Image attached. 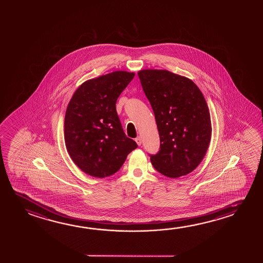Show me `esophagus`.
Segmentation results:
<instances>
[{"label":"esophagus","mask_w":263,"mask_h":263,"mask_svg":"<svg viewBox=\"0 0 263 263\" xmlns=\"http://www.w3.org/2000/svg\"><path fill=\"white\" fill-rule=\"evenodd\" d=\"M135 140H136V142H137L138 146H141V144H142V138H140V137H138Z\"/></svg>","instance_id":"1"}]
</instances>
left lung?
Wrapping results in <instances>:
<instances>
[{
    "label": "left lung",
    "instance_id": "8db88e82",
    "mask_svg": "<svg viewBox=\"0 0 263 263\" xmlns=\"http://www.w3.org/2000/svg\"><path fill=\"white\" fill-rule=\"evenodd\" d=\"M138 77L155 115L160 149L153 167L168 178L192 173L211 141V117L202 91L192 80L166 69H142Z\"/></svg>",
    "mask_w": 263,
    "mask_h": 263
}]
</instances>
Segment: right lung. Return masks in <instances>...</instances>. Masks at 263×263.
<instances>
[{
	"label": "right lung",
	"instance_id": "right-lung-1",
	"mask_svg": "<svg viewBox=\"0 0 263 263\" xmlns=\"http://www.w3.org/2000/svg\"><path fill=\"white\" fill-rule=\"evenodd\" d=\"M135 73L117 70L88 80L75 90L66 110V148L83 173L95 178L119 171L138 147L127 138L117 116V98Z\"/></svg>",
	"mask_w": 263,
	"mask_h": 263
}]
</instances>
